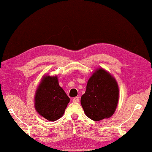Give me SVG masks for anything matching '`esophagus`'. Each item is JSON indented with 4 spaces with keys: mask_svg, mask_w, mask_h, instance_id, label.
Instances as JSON below:
<instances>
[{
    "mask_svg": "<svg viewBox=\"0 0 152 152\" xmlns=\"http://www.w3.org/2000/svg\"><path fill=\"white\" fill-rule=\"evenodd\" d=\"M73 102H79V97H75L73 99Z\"/></svg>",
    "mask_w": 152,
    "mask_h": 152,
    "instance_id": "esophagus-1",
    "label": "esophagus"
}]
</instances>
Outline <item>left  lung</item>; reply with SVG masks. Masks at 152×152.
I'll return each instance as SVG.
<instances>
[{"mask_svg": "<svg viewBox=\"0 0 152 152\" xmlns=\"http://www.w3.org/2000/svg\"><path fill=\"white\" fill-rule=\"evenodd\" d=\"M119 99L118 83L103 69H99L88 79L81 104L86 115L91 120L109 118L115 112Z\"/></svg>", "mask_w": 152, "mask_h": 152, "instance_id": "8db88e82", "label": "left lung"}]
</instances>
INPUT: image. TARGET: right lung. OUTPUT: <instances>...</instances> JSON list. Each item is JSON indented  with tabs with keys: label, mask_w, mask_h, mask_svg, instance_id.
<instances>
[{
	"label": "right lung",
	"mask_w": 152,
	"mask_h": 152,
	"mask_svg": "<svg viewBox=\"0 0 152 152\" xmlns=\"http://www.w3.org/2000/svg\"><path fill=\"white\" fill-rule=\"evenodd\" d=\"M69 101L57 76L43 77L34 96V107L39 115L49 121L57 120L63 115Z\"/></svg>",
	"instance_id": "right-lung-1"
}]
</instances>
